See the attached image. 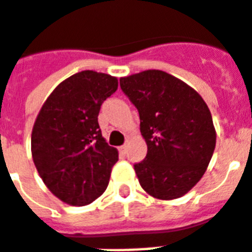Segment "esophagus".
<instances>
[{"label":"esophagus","mask_w":252,"mask_h":252,"mask_svg":"<svg viewBox=\"0 0 252 252\" xmlns=\"http://www.w3.org/2000/svg\"><path fill=\"white\" fill-rule=\"evenodd\" d=\"M126 148H128V144H124V145H122V147L119 148V151L122 152V153H126Z\"/></svg>","instance_id":"esophagus-1"}]
</instances>
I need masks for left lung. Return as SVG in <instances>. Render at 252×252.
I'll list each match as a JSON object with an SVG mask.
<instances>
[{
    "mask_svg": "<svg viewBox=\"0 0 252 252\" xmlns=\"http://www.w3.org/2000/svg\"><path fill=\"white\" fill-rule=\"evenodd\" d=\"M120 87L139 111L148 147L145 160L134 165L140 185L165 201L185 195L202 178L216 148V128L202 96L161 70L123 76Z\"/></svg>",
    "mask_w": 252,
    "mask_h": 252,
    "instance_id": "left-lung-1",
    "label": "left lung"
}]
</instances>
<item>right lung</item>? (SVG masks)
<instances>
[{
	"mask_svg": "<svg viewBox=\"0 0 252 252\" xmlns=\"http://www.w3.org/2000/svg\"><path fill=\"white\" fill-rule=\"evenodd\" d=\"M116 76L80 71L59 83L42 105L32 132V156L42 181L70 206H86L107 189L116 148L101 136L97 116L118 90Z\"/></svg>",
	"mask_w": 252,
	"mask_h": 252,
	"instance_id": "right-lung-1",
	"label": "right lung"
}]
</instances>
